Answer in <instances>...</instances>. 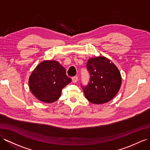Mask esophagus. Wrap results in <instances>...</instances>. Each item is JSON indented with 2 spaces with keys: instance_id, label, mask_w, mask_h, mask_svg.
<instances>
[{
  "instance_id": "esophagus-1",
  "label": "esophagus",
  "mask_w": 150,
  "mask_h": 150,
  "mask_svg": "<svg viewBox=\"0 0 150 150\" xmlns=\"http://www.w3.org/2000/svg\"><path fill=\"white\" fill-rule=\"evenodd\" d=\"M72 82L74 83H76V82H77L78 80V76H74V77H72Z\"/></svg>"
}]
</instances>
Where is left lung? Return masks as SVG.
<instances>
[{"instance_id":"left-lung-1","label":"left lung","mask_w":150,"mask_h":150,"mask_svg":"<svg viewBox=\"0 0 150 150\" xmlns=\"http://www.w3.org/2000/svg\"><path fill=\"white\" fill-rule=\"evenodd\" d=\"M90 81L82 89L86 98L94 104H104L116 96L122 84V76L113 62L104 56L91 57L87 63Z\"/></svg>"}]
</instances>
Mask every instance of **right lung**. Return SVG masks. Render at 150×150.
I'll return each instance as SVG.
<instances>
[{"label": "right lung", "mask_w": 150, "mask_h": 150, "mask_svg": "<svg viewBox=\"0 0 150 150\" xmlns=\"http://www.w3.org/2000/svg\"><path fill=\"white\" fill-rule=\"evenodd\" d=\"M71 81L65 68L59 62L45 60L34 69L29 77L28 85L31 93L37 99L52 103L60 98L61 90Z\"/></svg>", "instance_id": "obj_1"}]
</instances>
